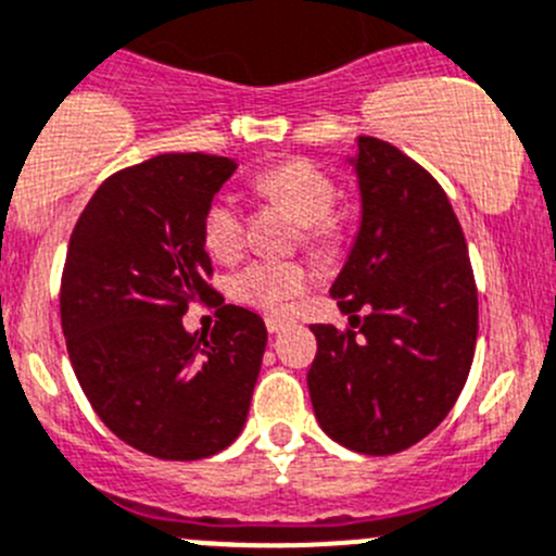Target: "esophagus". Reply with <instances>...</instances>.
<instances>
[{
	"label": "esophagus",
	"mask_w": 556,
	"mask_h": 556,
	"mask_svg": "<svg viewBox=\"0 0 556 556\" xmlns=\"http://www.w3.org/2000/svg\"><path fill=\"white\" fill-rule=\"evenodd\" d=\"M266 328L268 333H279L285 328H290V320H282V317H266Z\"/></svg>",
	"instance_id": "obj_1"
}]
</instances>
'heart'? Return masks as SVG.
Listing matches in <instances>:
<instances>
[{"label":"heart","instance_id":"obj_1","mask_svg":"<svg viewBox=\"0 0 556 556\" xmlns=\"http://www.w3.org/2000/svg\"><path fill=\"white\" fill-rule=\"evenodd\" d=\"M252 190L268 203L282 206L301 223V239L317 252H331L342 241V219L333 214L337 185L331 174L312 160L293 157L261 170ZM244 241V219L236 201L219 195L203 214V244L217 261H233ZM312 277L301 263L255 261L228 279V293L239 304L285 315L299 295L306 293Z\"/></svg>","mask_w":556,"mask_h":556}]
</instances>
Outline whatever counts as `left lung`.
<instances>
[{
  "instance_id": "left-lung-1",
  "label": "left lung",
  "mask_w": 556,
  "mask_h": 556,
  "mask_svg": "<svg viewBox=\"0 0 556 556\" xmlns=\"http://www.w3.org/2000/svg\"><path fill=\"white\" fill-rule=\"evenodd\" d=\"M350 163L361 228L331 285L350 328L312 326L306 386L328 438L388 456L434 432L459 399L476 355L478 288L459 219L429 170L369 135Z\"/></svg>"
}]
</instances>
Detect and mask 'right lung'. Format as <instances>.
I'll return each instance as SVG.
<instances>
[{"label": "right lung", "instance_id": "right-lung-1", "mask_svg": "<svg viewBox=\"0 0 556 556\" xmlns=\"http://www.w3.org/2000/svg\"><path fill=\"white\" fill-rule=\"evenodd\" d=\"M217 154H160L102 181L75 223L62 271L70 364L100 421L168 462L219 454L241 434L266 323L208 285L203 214L233 176ZM218 306L208 338L180 317Z\"/></svg>", "mask_w": 556, "mask_h": 556}]
</instances>
